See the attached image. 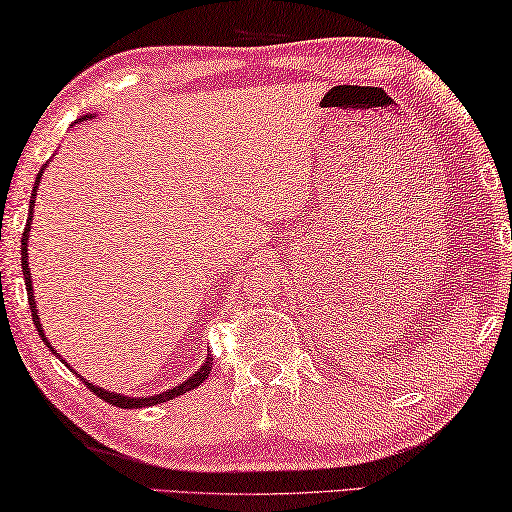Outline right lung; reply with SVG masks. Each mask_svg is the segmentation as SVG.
Returning a JSON list of instances; mask_svg holds the SVG:
<instances>
[{
    "label": "right lung",
    "instance_id": "1",
    "mask_svg": "<svg viewBox=\"0 0 512 512\" xmlns=\"http://www.w3.org/2000/svg\"><path fill=\"white\" fill-rule=\"evenodd\" d=\"M86 117H95V113H90V115H83V117H79L77 122H83L86 120ZM74 122V124H77ZM45 167H47V163L40 167V172H38V177H36V183H33V190H31V201H29V220H27V226H24V231H22V274H24V286H27V295H29V304H31V317H33V324H36V329H38V335L40 338H43V342L45 345L52 349V354H56V349L49 345V340L45 338V333H43V326H40V317H38V308H36V299H33V283H31V272H29V256H27V242H29V231H31V217H33V206H36V192H38V183H40V177H43V172H45ZM63 360V358H61ZM211 370H213V360H211V356H208L204 363H201V367L199 370L190 376V379H186L183 383H179V385H174L172 390H165V392H161V395H154V397H127V395H117V392H111V390H104V388H97V385H92V383H88L86 379H83V383L88 385V388L95 392V395L99 397V399H104V401H108V404H113V406H117V408H145V406H156V404H163V401H170V399H174V397H179V395H183V392H188V390H195L197 385H201L204 383L206 379H208V374H211Z\"/></svg>",
    "mask_w": 512,
    "mask_h": 512
}]
</instances>
